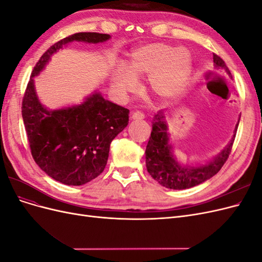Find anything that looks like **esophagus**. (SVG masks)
<instances>
[{
  "mask_svg": "<svg viewBox=\"0 0 262 262\" xmlns=\"http://www.w3.org/2000/svg\"><path fill=\"white\" fill-rule=\"evenodd\" d=\"M131 119L132 120H142V119H144V115L140 112H132Z\"/></svg>",
  "mask_w": 262,
  "mask_h": 262,
  "instance_id": "34e87169",
  "label": "esophagus"
}]
</instances>
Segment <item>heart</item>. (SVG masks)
<instances>
[{"instance_id": "obj_1", "label": "heart", "mask_w": 262, "mask_h": 262, "mask_svg": "<svg viewBox=\"0 0 262 262\" xmlns=\"http://www.w3.org/2000/svg\"><path fill=\"white\" fill-rule=\"evenodd\" d=\"M128 70L121 68L114 78L119 97L125 98L136 92L139 77L147 76V85L162 100L176 98L186 89L192 71V60L184 49L161 42L147 43L134 50Z\"/></svg>"}]
</instances>
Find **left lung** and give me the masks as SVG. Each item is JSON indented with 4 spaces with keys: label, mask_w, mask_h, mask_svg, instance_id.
<instances>
[{
    "label": "left lung",
    "mask_w": 262,
    "mask_h": 262,
    "mask_svg": "<svg viewBox=\"0 0 262 262\" xmlns=\"http://www.w3.org/2000/svg\"><path fill=\"white\" fill-rule=\"evenodd\" d=\"M213 62L214 69L224 71L232 78V74L225 62L219 55L213 54ZM239 119L235 125L231 141L217 155L204 164L191 165L181 163L177 160L173 146L169 142L170 133L168 131V123L166 121L163 110H160L154 116L152 132L145 149V162L148 173L158 184L172 190L192 188L210 179L220 171L231 153Z\"/></svg>",
    "instance_id": "left-lung-1"
}]
</instances>
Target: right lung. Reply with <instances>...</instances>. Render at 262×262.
Segmentation results:
<instances>
[{
	"instance_id": "obj_1",
	"label": "right lung",
	"mask_w": 262,
	"mask_h": 262,
	"mask_svg": "<svg viewBox=\"0 0 262 262\" xmlns=\"http://www.w3.org/2000/svg\"><path fill=\"white\" fill-rule=\"evenodd\" d=\"M110 38L77 33L54 43L37 62L24 95L21 115L31 155L47 175L61 184L82 186L104 171L110 143L129 123V109L105 99L98 91L81 104L48 109L39 100L34 77L69 43H100Z\"/></svg>"
}]
</instances>
